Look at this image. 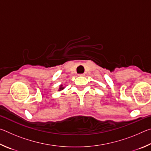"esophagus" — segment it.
Instances as JSON below:
<instances>
[{"instance_id": "34e87169", "label": "esophagus", "mask_w": 151, "mask_h": 151, "mask_svg": "<svg viewBox=\"0 0 151 151\" xmlns=\"http://www.w3.org/2000/svg\"><path fill=\"white\" fill-rule=\"evenodd\" d=\"M85 75V74H80V75H78L79 76H84Z\"/></svg>"}]
</instances>
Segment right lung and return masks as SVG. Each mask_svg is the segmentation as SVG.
I'll use <instances>...</instances> for the list:
<instances>
[{
    "label": "right lung",
    "mask_w": 151,
    "mask_h": 151,
    "mask_svg": "<svg viewBox=\"0 0 151 151\" xmlns=\"http://www.w3.org/2000/svg\"><path fill=\"white\" fill-rule=\"evenodd\" d=\"M65 86H63V85H60V86H59V88H58V91H63L64 88H65Z\"/></svg>",
    "instance_id": "right-lung-1"
}]
</instances>
